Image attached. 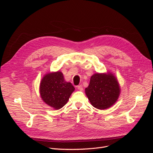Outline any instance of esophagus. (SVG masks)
<instances>
[{
  "mask_svg": "<svg viewBox=\"0 0 153 153\" xmlns=\"http://www.w3.org/2000/svg\"><path fill=\"white\" fill-rule=\"evenodd\" d=\"M77 89L78 90H79V91H83V87H82V85H79L77 86Z\"/></svg>",
  "mask_w": 153,
  "mask_h": 153,
  "instance_id": "esophagus-1",
  "label": "esophagus"
}]
</instances>
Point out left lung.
<instances>
[{
    "mask_svg": "<svg viewBox=\"0 0 153 153\" xmlns=\"http://www.w3.org/2000/svg\"><path fill=\"white\" fill-rule=\"evenodd\" d=\"M120 91L117 78L111 72L93 74L89 86L85 89L91 105L99 110L113 106L118 100Z\"/></svg>",
    "mask_w": 153,
    "mask_h": 153,
    "instance_id": "left-lung-1",
    "label": "left lung"
}]
</instances>
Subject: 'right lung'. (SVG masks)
Here are the masks:
<instances>
[{"mask_svg":"<svg viewBox=\"0 0 153 153\" xmlns=\"http://www.w3.org/2000/svg\"><path fill=\"white\" fill-rule=\"evenodd\" d=\"M74 90V87L64 80L63 74L59 71L47 73L39 84L42 99L54 110L65 105Z\"/></svg>","mask_w":153,"mask_h":153,"instance_id":"1","label":"right lung"}]
</instances>
